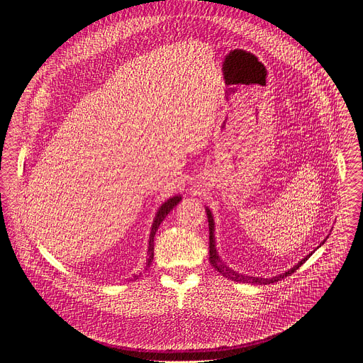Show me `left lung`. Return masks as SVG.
I'll return each mask as SVG.
<instances>
[{
    "instance_id": "1",
    "label": "left lung",
    "mask_w": 363,
    "mask_h": 363,
    "mask_svg": "<svg viewBox=\"0 0 363 363\" xmlns=\"http://www.w3.org/2000/svg\"><path fill=\"white\" fill-rule=\"evenodd\" d=\"M206 216H208V227H210V263H211V266H213L217 272H220L224 277H227V279H230V280L242 281V283H252V284H270V283L279 281V280H281V279H284V277L293 274L303 263L307 262V258L310 257V254L306 255V257L303 258V260H301L300 263H297L293 269H290L289 272H286V273H283V274H280V276H276V277H273V279H258V277H250V276L238 274V273H235L234 270H231L230 267H227V266L220 260V257H218V254H217V248H216V238H214V218H213L211 211H210L208 208H206Z\"/></svg>"
}]
</instances>
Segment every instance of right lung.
I'll return each mask as SVG.
<instances>
[{"label": "right lung", "mask_w": 363, "mask_h": 363, "mask_svg": "<svg viewBox=\"0 0 363 363\" xmlns=\"http://www.w3.org/2000/svg\"><path fill=\"white\" fill-rule=\"evenodd\" d=\"M181 201V196H172L169 198L167 202L162 203L161 208L157 213V217H155V221L152 224V230H150V237H149V248H147V260H146V267H149L152 264L153 260V237L155 233H157L158 227L161 225V223L165 220V217L168 216V213L174 208V206Z\"/></svg>", "instance_id": "right-lung-1"}]
</instances>
